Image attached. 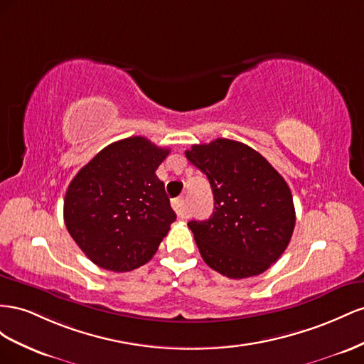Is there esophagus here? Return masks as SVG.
Instances as JSON below:
<instances>
[{
	"label": "esophagus",
	"mask_w": 364,
	"mask_h": 364,
	"mask_svg": "<svg viewBox=\"0 0 364 364\" xmlns=\"http://www.w3.org/2000/svg\"><path fill=\"white\" fill-rule=\"evenodd\" d=\"M172 207H173L175 213L178 215L180 218H183V216H184V213H186V201H184L183 196H180V198L173 200V201H172Z\"/></svg>",
	"instance_id": "obj_1"
}]
</instances>
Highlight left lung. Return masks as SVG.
Returning <instances> with one entry per match:
<instances>
[{"instance_id":"8db88e82","label":"left lung","mask_w":364,"mask_h":364,"mask_svg":"<svg viewBox=\"0 0 364 364\" xmlns=\"http://www.w3.org/2000/svg\"><path fill=\"white\" fill-rule=\"evenodd\" d=\"M186 157L205 173L215 209L188 225L204 262L230 279L264 273L285 252L296 212L284 176L241 141L193 144Z\"/></svg>"}]
</instances>
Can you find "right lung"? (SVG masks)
<instances>
[{"label": "right lung", "instance_id": "1", "mask_svg": "<svg viewBox=\"0 0 364 364\" xmlns=\"http://www.w3.org/2000/svg\"><path fill=\"white\" fill-rule=\"evenodd\" d=\"M136 136L114 141L71 180L64 221L91 262L131 272L149 262L176 220L164 183L155 175L169 155Z\"/></svg>", "mask_w": 364, "mask_h": 364}]
</instances>
